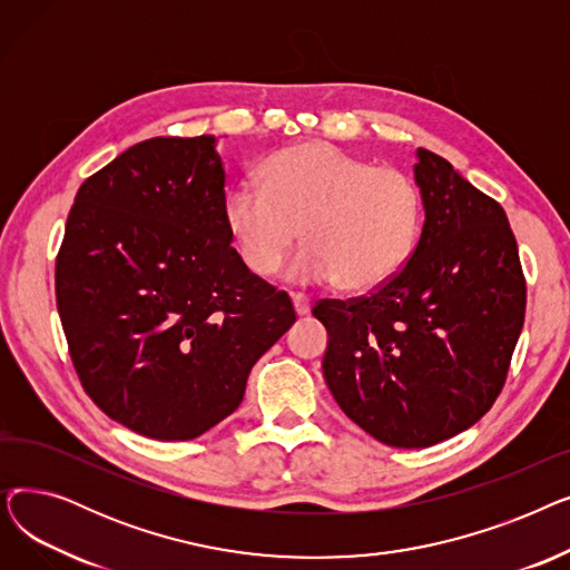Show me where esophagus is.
I'll return each mask as SVG.
<instances>
[{"label": "esophagus", "instance_id": "1", "mask_svg": "<svg viewBox=\"0 0 570 570\" xmlns=\"http://www.w3.org/2000/svg\"><path fill=\"white\" fill-rule=\"evenodd\" d=\"M291 301H293V309H295V314L297 316H305V314H309V297L307 295H303V293H293L291 295Z\"/></svg>", "mask_w": 570, "mask_h": 570}]
</instances>
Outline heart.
Here are the masks:
<instances>
[{
    "mask_svg": "<svg viewBox=\"0 0 570 570\" xmlns=\"http://www.w3.org/2000/svg\"><path fill=\"white\" fill-rule=\"evenodd\" d=\"M261 189L224 198V224L258 277L275 275L303 230L309 245L291 265L295 282H331L367 293L411 258L423 226V194L397 166H372L309 140L279 149L258 168Z\"/></svg>",
    "mask_w": 570,
    "mask_h": 570,
    "instance_id": "obj_1",
    "label": "heart"
}]
</instances>
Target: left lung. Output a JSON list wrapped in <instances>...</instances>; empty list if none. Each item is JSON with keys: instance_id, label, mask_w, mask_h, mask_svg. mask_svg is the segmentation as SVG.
I'll return each instance as SVG.
<instances>
[{"instance_id": "obj_1", "label": "left lung", "mask_w": 570, "mask_h": 570, "mask_svg": "<svg viewBox=\"0 0 570 570\" xmlns=\"http://www.w3.org/2000/svg\"><path fill=\"white\" fill-rule=\"evenodd\" d=\"M425 224L400 273L363 297L321 301L323 376L355 425L428 448L490 411L522 333L527 282L503 207L417 147Z\"/></svg>"}]
</instances>
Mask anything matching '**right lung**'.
Wrapping results in <instances>:
<instances>
[{"mask_svg": "<svg viewBox=\"0 0 570 570\" xmlns=\"http://www.w3.org/2000/svg\"><path fill=\"white\" fill-rule=\"evenodd\" d=\"M215 142L149 138L87 177L55 263L85 393L157 441L222 423L258 357L295 323L291 297L230 247Z\"/></svg>", "mask_w": 570, "mask_h": 570, "instance_id": "obj_1", "label": "right lung"}]
</instances>
